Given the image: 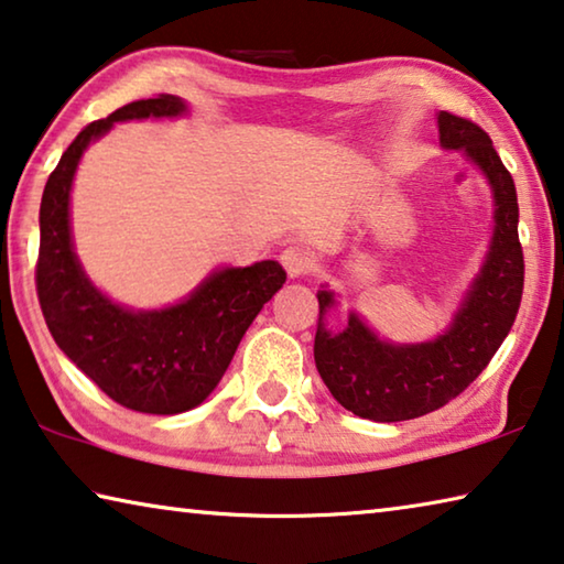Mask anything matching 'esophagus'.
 <instances>
[{
    "label": "esophagus",
    "mask_w": 564,
    "mask_h": 564,
    "mask_svg": "<svg viewBox=\"0 0 564 564\" xmlns=\"http://www.w3.org/2000/svg\"><path fill=\"white\" fill-rule=\"evenodd\" d=\"M281 263L291 279H301V275H306L314 268V250L301 243L289 246L281 253Z\"/></svg>",
    "instance_id": "1"
}]
</instances>
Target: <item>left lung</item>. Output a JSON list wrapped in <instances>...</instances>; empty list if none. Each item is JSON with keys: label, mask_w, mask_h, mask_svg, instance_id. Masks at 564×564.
I'll return each instance as SVG.
<instances>
[{"label": "left lung", "mask_w": 564, "mask_h": 564, "mask_svg": "<svg viewBox=\"0 0 564 564\" xmlns=\"http://www.w3.org/2000/svg\"><path fill=\"white\" fill-rule=\"evenodd\" d=\"M444 150H462L491 187L495 230L477 279L452 324L422 344L383 341L351 311L341 330L326 328L336 293L321 289L314 359L334 399L371 422H406L442 409L475 381L512 328L522 301L524 258L517 191L489 135L452 112L436 115Z\"/></svg>", "instance_id": "1"}]
</instances>
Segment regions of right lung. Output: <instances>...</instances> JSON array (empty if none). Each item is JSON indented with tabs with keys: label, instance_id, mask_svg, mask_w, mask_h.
Returning <instances> with one entry per match:
<instances>
[{
	"label": "right lung",
	"instance_id": "obj_1",
	"mask_svg": "<svg viewBox=\"0 0 564 564\" xmlns=\"http://www.w3.org/2000/svg\"><path fill=\"white\" fill-rule=\"evenodd\" d=\"M187 105L158 95L89 122L52 170L40 205L37 296L55 344L107 397L142 414H181L210 397L263 303L285 283L279 261L216 268L167 308L120 306L87 279L69 228V191L89 142L115 122L181 118Z\"/></svg>",
	"mask_w": 564,
	"mask_h": 564
}]
</instances>
